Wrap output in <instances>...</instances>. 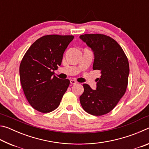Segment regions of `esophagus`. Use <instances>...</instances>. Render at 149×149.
Returning <instances> with one entry per match:
<instances>
[{"instance_id": "esophagus-1", "label": "esophagus", "mask_w": 149, "mask_h": 149, "mask_svg": "<svg viewBox=\"0 0 149 149\" xmlns=\"http://www.w3.org/2000/svg\"><path fill=\"white\" fill-rule=\"evenodd\" d=\"M70 84H72V85H75V84H77V81L74 79H71V80H70Z\"/></svg>"}]
</instances>
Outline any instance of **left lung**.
<instances>
[{
    "mask_svg": "<svg viewBox=\"0 0 149 149\" xmlns=\"http://www.w3.org/2000/svg\"><path fill=\"white\" fill-rule=\"evenodd\" d=\"M79 38L93 50V69L100 70L96 90L84 84L79 100L85 112L102 116L113 110L125 94L128 84L130 66L122 47L114 39L102 34H85Z\"/></svg>",
    "mask_w": 149,
    "mask_h": 149,
    "instance_id": "obj_1",
    "label": "left lung"
}]
</instances>
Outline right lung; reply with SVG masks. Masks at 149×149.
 Returning a JSON list of instances; mask_svg holds the SVG:
<instances>
[{
    "instance_id": "obj_1",
    "label": "right lung",
    "mask_w": 149,
    "mask_h": 149,
    "mask_svg": "<svg viewBox=\"0 0 149 149\" xmlns=\"http://www.w3.org/2000/svg\"><path fill=\"white\" fill-rule=\"evenodd\" d=\"M73 35H48L35 41L19 65L20 82L27 101L39 112L48 113L58 107L70 85L54 71L61 65L63 54Z\"/></svg>"
}]
</instances>
